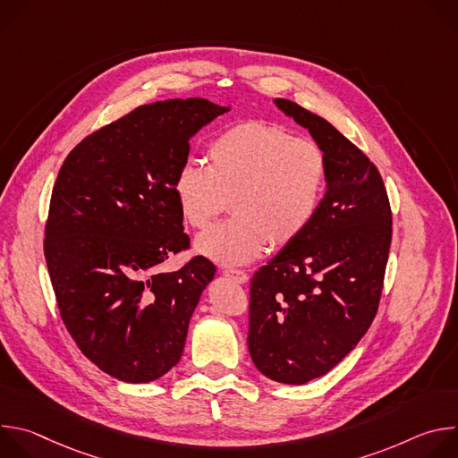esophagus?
I'll use <instances>...</instances> for the list:
<instances>
[{"instance_id":"34e87169","label":"esophagus","mask_w":458,"mask_h":458,"mask_svg":"<svg viewBox=\"0 0 458 458\" xmlns=\"http://www.w3.org/2000/svg\"><path fill=\"white\" fill-rule=\"evenodd\" d=\"M223 276L228 277V279H232V281L237 283V284H244V283L248 281V274L242 272V270H230V268H225V270H223Z\"/></svg>"}]
</instances>
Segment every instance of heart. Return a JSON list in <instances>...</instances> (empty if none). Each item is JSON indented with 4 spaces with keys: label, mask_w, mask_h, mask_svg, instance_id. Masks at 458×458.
Here are the masks:
<instances>
[{
    "label": "heart",
    "mask_w": 458,
    "mask_h": 458,
    "mask_svg": "<svg viewBox=\"0 0 458 458\" xmlns=\"http://www.w3.org/2000/svg\"><path fill=\"white\" fill-rule=\"evenodd\" d=\"M208 166L184 161L174 193L184 221L207 228L230 199L233 216L207 230L195 248L221 265L251 263L272 248L293 242L313 221L326 186L328 163L308 138H292L281 124L242 121L214 138Z\"/></svg>",
    "instance_id": "heart-1"
}]
</instances>
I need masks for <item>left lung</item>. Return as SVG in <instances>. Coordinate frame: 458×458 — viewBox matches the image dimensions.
Masks as SVG:
<instances>
[{
	"instance_id": "8db88e82",
	"label": "left lung",
	"mask_w": 458,
	"mask_h": 458,
	"mask_svg": "<svg viewBox=\"0 0 458 458\" xmlns=\"http://www.w3.org/2000/svg\"><path fill=\"white\" fill-rule=\"evenodd\" d=\"M276 105L308 130L328 174L310 226L251 277L248 350L268 378L306 384L335 368L375 318L391 208L377 166L332 123L288 99Z\"/></svg>"
}]
</instances>
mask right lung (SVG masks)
Returning <instances> with one entry per match:
<instances>
[{"mask_svg":"<svg viewBox=\"0 0 458 458\" xmlns=\"http://www.w3.org/2000/svg\"><path fill=\"white\" fill-rule=\"evenodd\" d=\"M228 110L203 98L143 105L85 138L57 174L45 226L52 288L83 355L114 378L152 382L182 355L216 267L199 255L159 270L190 246L174 177L188 141Z\"/></svg>","mask_w":458,"mask_h":458,"instance_id":"1","label":"right lung"}]
</instances>
